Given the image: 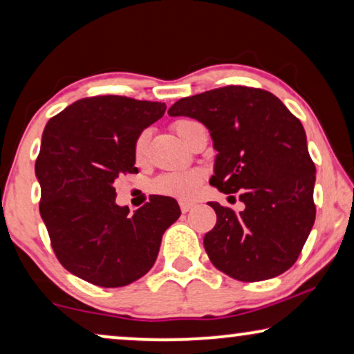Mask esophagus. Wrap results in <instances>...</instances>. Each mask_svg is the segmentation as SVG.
Segmentation results:
<instances>
[{
	"instance_id": "1",
	"label": "esophagus",
	"mask_w": 354,
	"mask_h": 354,
	"mask_svg": "<svg viewBox=\"0 0 354 354\" xmlns=\"http://www.w3.org/2000/svg\"><path fill=\"white\" fill-rule=\"evenodd\" d=\"M193 207V203H188V201H180V209L182 212H188Z\"/></svg>"
}]
</instances>
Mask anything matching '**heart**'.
I'll return each mask as SVG.
<instances>
[{
    "instance_id": "b5f03b06",
    "label": "heart",
    "mask_w": 354,
    "mask_h": 354,
    "mask_svg": "<svg viewBox=\"0 0 354 354\" xmlns=\"http://www.w3.org/2000/svg\"><path fill=\"white\" fill-rule=\"evenodd\" d=\"M193 120L190 119H178L172 124L174 132H176L182 140L185 138L188 129L192 127ZM149 138H151V132L149 130H142L137 135L133 142V159L135 162L142 164L145 162L148 154V145ZM203 178L201 171H178V172H167L159 176L156 180L153 182V192H156L158 195L164 196H172L177 200H192L195 196V193L200 187V182Z\"/></svg>"
}]
</instances>
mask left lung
Instances as JSON below:
<instances>
[{"label":"left lung","mask_w":354,"mask_h":354,"mask_svg":"<svg viewBox=\"0 0 354 354\" xmlns=\"http://www.w3.org/2000/svg\"><path fill=\"white\" fill-rule=\"evenodd\" d=\"M167 113L206 125L217 151L209 183L245 205L235 212L209 203L217 222L203 243L211 263L241 282L288 270L316 219V167L299 119L277 96L241 85L182 98Z\"/></svg>","instance_id":"left-lung-1"}]
</instances>
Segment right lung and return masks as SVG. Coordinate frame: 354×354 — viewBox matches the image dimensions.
Wrapping results in <instances>:
<instances>
[{
    "label": "right lung",
    "instance_id": "right-lung-1",
    "mask_svg": "<svg viewBox=\"0 0 354 354\" xmlns=\"http://www.w3.org/2000/svg\"><path fill=\"white\" fill-rule=\"evenodd\" d=\"M166 104L104 95L84 98L48 120L35 162L40 214L53 251L77 277L125 287L153 268L162 234L180 216L171 196H153L130 214L114 182L137 174L133 142Z\"/></svg>",
    "mask_w": 354,
    "mask_h": 354
}]
</instances>
